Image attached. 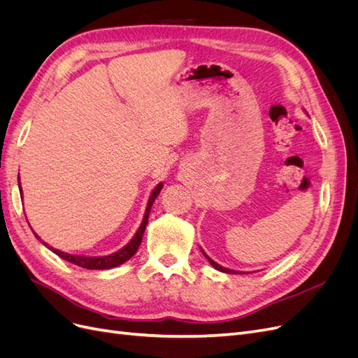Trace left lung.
<instances>
[{"instance_id": "8db88e82", "label": "left lung", "mask_w": 358, "mask_h": 358, "mask_svg": "<svg viewBox=\"0 0 358 358\" xmlns=\"http://www.w3.org/2000/svg\"><path fill=\"white\" fill-rule=\"evenodd\" d=\"M201 252H203V251H201ZM203 254H204V252H203ZM204 257L209 259V263L212 264V267H215L216 270H220V272H225V273H239V272H234V270H230V268H225V267H222V266H220V264H216V263L213 262V259H210V258H209L208 255H206V254H204Z\"/></svg>"}]
</instances>
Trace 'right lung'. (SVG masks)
I'll return each mask as SVG.
<instances>
[{
  "mask_svg": "<svg viewBox=\"0 0 358 358\" xmlns=\"http://www.w3.org/2000/svg\"><path fill=\"white\" fill-rule=\"evenodd\" d=\"M19 185H20V182H19ZM161 189H162V183H158V185L155 187V189L152 191V194H150V197H149L142 225L138 227V230L134 234L131 242H129L127 246H124L121 251H117V252H115L112 255H106V257H82V255H71V254L61 252V251H58V249H53V248H49V249H50L52 252H55L58 257L66 259V262H69L71 264H76V266H79V267H83V268H90V270H104V268H112V267L124 264L125 262H128V259L137 252L140 243H142V237H143L145 229H146V225H148L150 206L154 204V201L158 197V194H159ZM20 192H22V188H20ZM32 233H34V231H32ZM36 237H37V239H40L37 234H36ZM45 245L48 246V243H45Z\"/></svg>",
  "mask_w": 358,
  "mask_h": 358,
  "instance_id": "add662e5",
  "label": "right lung"
}]
</instances>
